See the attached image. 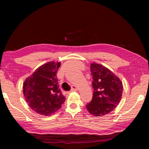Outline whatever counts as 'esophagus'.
<instances>
[{"label": "esophagus", "mask_w": 149, "mask_h": 149, "mask_svg": "<svg viewBox=\"0 0 149 149\" xmlns=\"http://www.w3.org/2000/svg\"><path fill=\"white\" fill-rule=\"evenodd\" d=\"M77 91V87L76 85H73L72 87L71 91Z\"/></svg>", "instance_id": "obj_1"}]
</instances>
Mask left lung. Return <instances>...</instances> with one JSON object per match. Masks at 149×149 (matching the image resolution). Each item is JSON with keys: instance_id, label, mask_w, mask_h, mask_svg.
<instances>
[{"instance_id": "left-lung-1", "label": "left lung", "mask_w": 149, "mask_h": 149, "mask_svg": "<svg viewBox=\"0 0 149 149\" xmlns=\"http://www.w3.org/2000/svg\"><path fill=\"white\" fill-rule=\"evenodd\" d=\"M91 72L94 92L86 108L91 114L102 116L119 104L123 92L122 82L114 73L100 64H91Z\"/></svg>"}]
</instances>
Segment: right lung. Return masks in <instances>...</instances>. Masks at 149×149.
<instances>
[{
    "label": "right lung",
    "mask_w": 149,
    "mask_h": 149,
    "mask_svg": "<svg viewBox=\"0 0 149 149\" xmlns=\"http://www.w3.org/2000/svg\"><path fill=\"white\" fill-rule=\"evenodd\" d=\"M60 62H49L39 67L24 83L23 93L29 107L43 116L54 114L65 101L56 76Z\"/></svg>",
    "instance_id": "right-lung-1"
}]
</instances>
